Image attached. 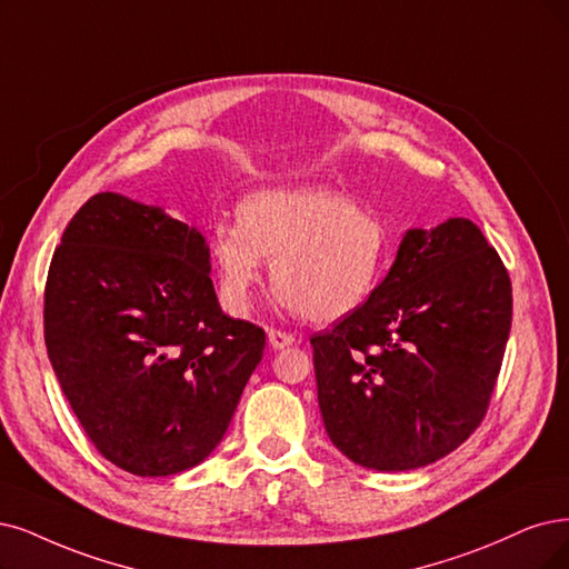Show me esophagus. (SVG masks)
<instances>
[{
    "label": "esophagus",
    "mask_w": 569,
    "mask_h": 569,
    "mask_svg": "<svg viewBox=\"0 0 569 569\" xmlns=\"http://www.w3.org/2000/svg\"><path fill=\"white\" fill-rule=\"evenodd\" d=\"M269 345H271L273 349H286V347H290V345H296V335L286 332V330L271 328V330H269Z\"/></svg>",
    "instance_id": "obj_1"
}]
</instances>
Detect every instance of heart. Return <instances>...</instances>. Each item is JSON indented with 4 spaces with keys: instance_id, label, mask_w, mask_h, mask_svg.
Returning <instances> with one entry per match:
<instances>
[{
    "instance_id": "b5f03b06",
    "label": "heart",
    "mask_w": 569,
    "mask_h": 569,
    "mask_svg": "<svg viewBox=\"0 0 569 569\" xmlns=\"http://www.w3.org/2000/svg\"><path fill=\"white\" fill-rule=\"evenodd\" d=\"M389 231L380 216L328 187L262 189L239 206V224L210 237L222 300L246 311L273 260L281 300L313 323H332L380 286Z\"/></svg>"
}]
</instances>
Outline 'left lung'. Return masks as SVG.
I'll list each match as a JSON object with an SVG mask.
<instances>
[{
  "label": "left lung",
  "mask_w": 569,
  "mask_h": 569,
  "mask_svg": "<svg viewBox=\"0 0 569 569\" xmlns=\"http://www.w3.org/2000/svg\"><path fill=\"white\" fill-rule=\"evenodd\" d=\"M511 311L509 271L471 220L406 231L368 302L311 338L332 446L375 471L457 450L488 412Z\"/></svg>",
  "instance_id": "left-lung-1"
}]
</instances>
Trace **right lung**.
<instances>
[{
	"label": "right lung",
	"mask_w": 569,
	"mask_h": 569,
	"mask_svg": "<svg viewBox=\"0 0 569 569\" xmlns=\"http://www.w3.org/2000/svg\"><path fill=\"white\" fill-rule=\"evenodd\" d=\"M201 231L102 192L53 252L44 340L96 450L133 476L197 467L222 440L264 330L222 313Z\"/></svg>",
	"instance_id": "add662e5"
}]
</instances>
